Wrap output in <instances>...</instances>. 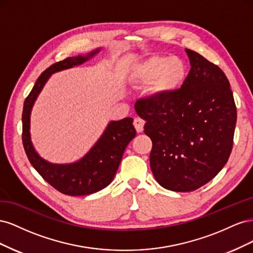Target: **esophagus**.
<instances>
[{
	"label": "esophagus",
	"instance_id": "34e87169",
	"mask_svg": "<svg viewBox=\"0 0 253 253\" xmlns=\"http://www.w3.org/2000/svg\"><path fill=\"white\" fill-rule=\"evenodd\" d=\"M134 126L136 128V131L138 133H141L143 131V126H144V120L141 118H135L134 119Z\"/></svg>",
	"mask_w": 253,
	"mask_h": 253
}]
</instances>
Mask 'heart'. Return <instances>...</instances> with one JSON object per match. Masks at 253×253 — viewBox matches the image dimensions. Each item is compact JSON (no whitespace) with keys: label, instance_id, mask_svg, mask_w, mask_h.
I'll return each mask as SVG.
<instances>
[{"label":"heart","instance_id":"heart-1","mask_svg":"<svg viewBox=\"0 0 253 253\" xmlns=\"http://www.w3.org/2000/svg\"><path fill=\"white\" fill-rule=\"evenodd\" d=\"M188 78V66L178 56L153 55L134 65L131 82L135 86L152 85L156 98L169 97L178 91Z\"/></svg>","mask_w":253,"mask_h":253}]
</instances>
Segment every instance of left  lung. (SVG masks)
I'll return each instance as SVG.
<instances>
[{"label": "left lung", "mask_w": 253, "mask_h": 253, "mask_svg": "<svg viewBox=\"0 0 253 253\" xmlns=\"http://www.w3.org/2000/svg\"><path fill=\"white\" fill-rule=\"evenodd\" d=\"M191 70L183 86L166 98L135 103L153 143L150 166L165 189L190 192L209 182L230 156L236 106L226 75L191 49Z\"/></svg>", "instance_id": "left-lung-1"}]
</instances>
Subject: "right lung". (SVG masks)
<instances>
[{"mask_svg":"<svg viewBox=\"0 0 253 253\" xmlns=\"http://www.w3.org/2000/svg\"><path fill=\"white\" fill-rule=\"evenodd\" d=\"M100 50L101 48H97L85 56L78 55L66 58L49 66L36 81L23 108L22 140L29 163L51 187L71 196H83L98 192L112 182L126 145L136 136L133 118L110 121L100 138L78 162L51 164L41 157L34 148L30 137V114L38 96L52 74L81 65Z\"/></svg>","mask_w":253,"mask_h":253,"instance_id":"obj_1","label":"right lung"}]
</instances>
